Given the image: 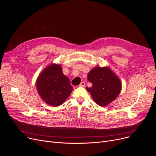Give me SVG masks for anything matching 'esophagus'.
Instances as JSON below:
<instances>
[{"instance_id": "esophagus-1", "label": "esophagus", "mask_w": 156, "mask_h": 156, "mask_svg": "<svg viewBox=\"0 0 156 156\" xmlns=\"http://www.w3.org/2000/svg\"><path fill=\"white\" fill-rule=\"evenodd\" d=\"M85 82H81V83L79 85L80 87H85Z\"/></svg>"}]
</instances>
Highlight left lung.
<instances>
[{
    "instance_id": "8db88e82",
    "label": "left lung",
    "mask_w": 156,
    "mask_h": 156,
    "mask_svg": "<svg viewBox=\"0 0 156 156\" xmlns=\"http://www.w3.org/2000/svg\"><path fill=\"white\" fill-rule=\"evenodd\" d=\"M88 80L92 83L90 88L86 87L94 102L105 107L115 100L121 91V81L108 66H97L88 73Z\"/></svg>"
}]
</instances>
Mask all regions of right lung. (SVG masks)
Instances as JSON below:
<instances>
[{
	"mask_svg": "<svg viewBox=\"0 0 156 156\" xmlns=\"http://www.w3.org/2000/svg\"><path fill=\"white\" fill-rule=\"evenodd\" d=\"M36 87L41 99L54 107L62 104L73 90L68 77L62 73L61 65L54 63L39 74Z\"/></svg>",
	"mask_w": 156,
	"mask_h": 156,
	"instance_id": "obj_1",
	"label": "right lung"
}]
</instances>
